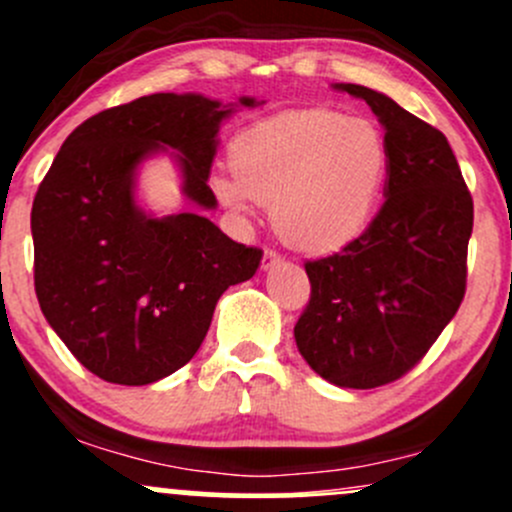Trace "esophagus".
<instances>
[{"mask_svg": "<svg viewBox=\"0 0 512 512\" xmlns=\"http://www.w3.org/2000/svg\"><path fill=\"white\" fill-rule=\"evenodd\" d=\"M277 265H282V255L277 250H272V247H267L265 257H262V270H274Z\"/></svg>", "mask_w": 512, "mask_h": 512, "instance_id": "34e87169", "label": "esophagus"}]
</instances>
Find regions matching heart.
Masks as SVG:
<instances>
[{"label":"heart","instance_id":"heart-1","mask_svg":"<svg viewBox=\"0 0 512 512\" xmlns=\"http://www.w3.org/2000/svg\"><path fill=\"white\" fill-rule=\"evenodd\" d=\"M230 164L233 171L213 176L225 206L238 213L272 206L284 240L321 252L365 230L390 171V147L363 117L294 110L242 129Z\"/></svg>","mask_w":512,"mask_h":512}]
</instances>
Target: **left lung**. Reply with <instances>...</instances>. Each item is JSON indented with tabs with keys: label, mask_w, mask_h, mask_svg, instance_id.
I'll return each mask as SVG.
<instances>
[{
	"label": "left lung",
	"mask_w": 512,
	"mask_h": 512,
	"mask_svg": "<svg viewBox=\"0 0 512 512\" xmlns=\"http://www.w3.org/2000/svg\"><path fill=\"white\" fill-rule=\"evenodd\" d=\"M333 90L368 102L385 129V203L360 238L306 262L311 299L294 338L316 375L370 390L414 368L459 311L473 201L439 129L365 85Z\"/></svg>",
	"instance_id": "obj_1"
}]
</instances>
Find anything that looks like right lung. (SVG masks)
<instances>
[{
  "mask_svg": "<svg viewBox=\"0 0 512 512\" xmlns=\"http://www.w3.org/2000/svg\"><path fill=\"white\" fill-rule=\"evenodd\" d=\"M257 105L147 95L85 120L53 159L31 208L36 297L98 378L149 385L184 368L220 294L260 267L262 250L230 240L206 215H154L137 201L144 161L169 154L186 201L213 211L208 176L220 125Z\"/></svg>",
  "mask_w": 512,
  "mask_h": 512,
  "instance_id": "1",
  "label": "right lung"
}]
</instances>
